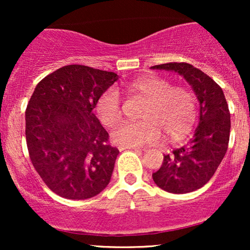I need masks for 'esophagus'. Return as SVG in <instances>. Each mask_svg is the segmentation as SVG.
Masks as SVG:
<instances>
[{"label":"esophagus","instance_id":"obj_1","mask_svg":"<svg viewBox=\"0 0 250 250\" xmlns=\"http://www.w3.org/2000/svg\"><path fill=\"white\" fill-rule=\"evenodd\" d=\"M120 150H125V149H133V150H142V149L140 148H136V147H127V146H121V147H119Z\"/></svg>","mask_w":250,"mask_h":250}]
</instances>
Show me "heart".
Instances as JSON below:
<instances>
[{
	"instance_id": "1",
	"label": "heart",
	"mask_w": 250,
	"mask_h": 250,
	"mask_svg": "<svg viewBox=\"0 0 250 250\" xmlns=\"http://www.w3.org/2000/svg\"><path fill=\"white\" fill-rule=\"evenodd\" d=\"M129 93L147 101L141 122H125L113 133L117 145L143 147L161 139L177 142L190 133L196 120V99L188 89L173 87L168 80L157 76H142L127 85ZM100 121L107 127L117 125L122 117L119 91L109 88L96 102Z\"/></svg>"
}]
</instances>
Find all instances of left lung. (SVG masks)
<instances>
[{
    "mask_svg": "<svg viewBox=\"0 0 250 250\" xmlns=\"http://www.w3.org/2000/svg\"><path fill=\"white\" fill-rule=\"evenodd\" d=\"M151 69L174 71L186 80L199 101V125L187 145L163 156L153 180L163 190L187 194L211 179L228 149L230 114L222 89L211 77L189 63H165Z\"/></svg>",
    "mask_w": 250,
    "mask_h": 250,
    "instance_id": "left-lung-1",
    "label": "left lung"
}]
</instances>
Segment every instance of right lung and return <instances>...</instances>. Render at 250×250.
<instances>
[{
	"label": "right lung",
	"mask_w": 250,
	"mask_h": 250,
	"mask_svg": "<svg viewBox=\"0 0 250 250\" xmlns=\"http://www.w3.org/2000/svg\"><path fill=\"white\" fill-rule=\"evenodd\" d=\"M119 80L113 71L64 65L36 85L25 110L34 168L54 193L69 200L96 196L108 186L119 149L94 114L99 97Z\"/></svg>",
	"instance_id": "right-lung-1"
}]
</instances>
